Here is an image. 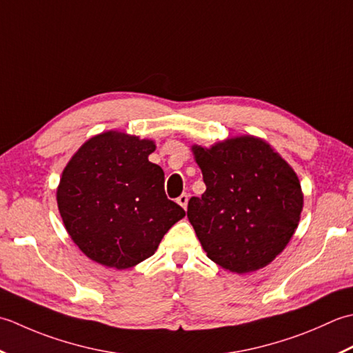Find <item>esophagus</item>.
I'll use <instances>...</instances> for the list:
<instances>
[{
	"label": "esophagus",
	"instance_id": "obj_1",
	"mask_svg": "<svg viewBox=\"0 0 353 353\" xmlns=\"http://www.w3.org/2000/svg\"><path fill=\"white\" fill-rule=\"evenodd\" d=\"M176 203H178L179 205H181L183 208H187V203H189V195H187V193H183L181 196H178Z\"/></svg>",
	"mask_w": 353,
	"mask_h": 353
}]
</instances>
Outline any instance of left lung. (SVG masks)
Segmentation results:
<instances>
[{
	"label": "left lung",
	"mask_w": 353,
	"mask_h": 353,
	"mask_svg": "<svg viewBox=\"0 0 353 353\" xmlns=\"http://www.w3.org/2000/svg\"><path fill=\"white\" fill-rule=\"evenodd\" d=\"M192 150L205 192L190 198L187 218L207 257L237 274L267 267L299 225L303 193L296 172L251 135Z\"/></svg>",
	"instance_id": "obj_1"
}]
</instances>
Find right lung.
<instances>
[{
  "label": "right lung",
  "instance_id": "right-lung-1",
  "mask_svg": "<svg viewBox=\"0 0 353 353\" xmlns=\"http://www.w3.org/2000/svg\"><path fill=\"white\" fill-rule=\"evenodd\" d=\"M152 140L108 131L79 148L62 172L57 207L83 254L126 270L152 256L168 230L185 216L168 199L164 172L148 157Z\"/></svg>",
  "mask_w": 353,
  "mask_h": 353
}]
</instances>
